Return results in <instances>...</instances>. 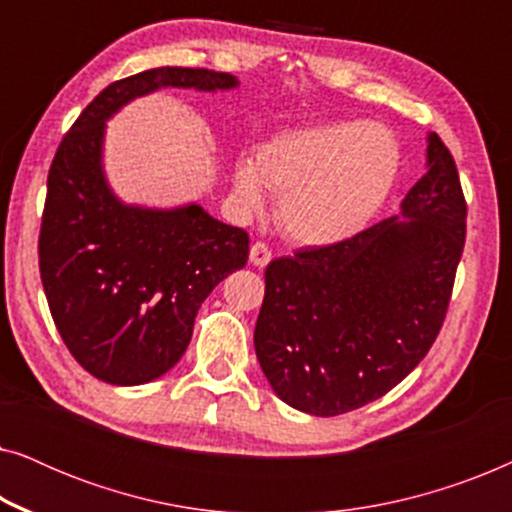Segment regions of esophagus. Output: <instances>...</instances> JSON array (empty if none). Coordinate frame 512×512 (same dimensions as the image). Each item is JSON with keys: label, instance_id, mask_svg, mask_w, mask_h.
Segmentation results:
<instances>
[{"label": "esophagus", "instance_id": "34e87169", "mask_svg": "<svg viewBox=\"0 0 512 512\" xmlns=\"http://www.w3.org/2000/svg\"><path fill=\"white\" fill-rule=\"evenodd\" d=\"M272 258V251L265 242H254L251 244V251H249V261L256 265V268H265V265L270 263Z\"/></svg>", "mask_w": 512, "mask_h": 512}]
</instances>
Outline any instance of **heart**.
<instances>
[{
    "label": "heart",
    "mask_w": 512,
    "mask_h": 512,
    "mask_svg": "<svg viewBox=\"0 0 512 512\" xmlns=\"http://www.w3.org/2000/svg\"><path fill=\"white\" fill-rule=\"evenodd\" d=\"M401 146L377 123H328L272 139L258 163L242 160L235 191L258 209L279 193L277 221L300 244H335L363 230L394 186Z\"/></svg>",
    "instance_id": "1"
}]
</instances>
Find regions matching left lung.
<instances>
[{
    "mask_svg": "<svg viewBox=\"0 0 512 512\" xmlns=\"http://www.w3.org/2000/svg\"><path fill=\"white\" fill-rule=\"evenodd\" d=\"M429 170L391 216L265 268L258 363L291 408L335 417L377 401L424 359L452 298L466 198L452 153L429 135Z\"/></svg>",
    "mask_w": 512,
    "mask_h": 512,
    "instance_id": "1",
    "label": "left lung"
}]
</instances>
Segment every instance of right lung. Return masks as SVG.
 Instances as JSON below:
<instances>
[{
    "label": "right lung",
    "mask_w": 512,
    "mask_h": 512,
    "mask_svg": "<svg viewBox=\"0 0 512 512\" xmlns=\"http://www.w3.org/2000/svg\"><path fill=\"white\" fill-rule=\"evenodd\" d=\"M165 86L228 90L237 79L158 67L111 83L62 137L41 214L39 272L55 328L83 370L118 387L167 373L191 342L200 305L249 258V235L200 205L128 207L104 181V121Z\"/></svg>",
    "instance_id": "add662e5"
}]
</instances>
